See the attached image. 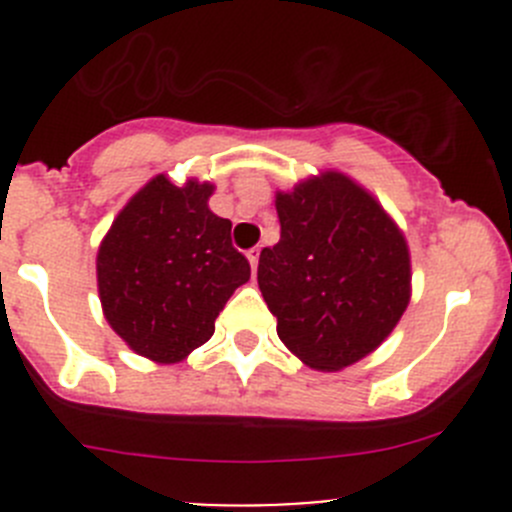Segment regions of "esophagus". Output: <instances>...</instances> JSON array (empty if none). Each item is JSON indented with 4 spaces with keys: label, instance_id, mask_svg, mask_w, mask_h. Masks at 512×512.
Returning <instances> with one entry per match:
<instances>
[{
    "label": "esophagus",
    "instance_id": "obj_1",
    "mask_svg": "<svg viewBox=\"0 0 512 512\" xmlns=\"http://www.w3.org/2000/svg\"><path fill=\"white\" fill-rule=\"evenodd\" d=\"M260 250H262V247H252V250L247 252V260H250L252 272H257V262H260Z\"/></svg>",
    "mask_w": 512,
    "mask_h": 512
}]
</instances>
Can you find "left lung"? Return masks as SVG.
<instances>
[{"mask_svg": "<svg viewBox=\"0 0 512 512\" xmlns=\"http://www.w3.org/2000/svg\"><path fill=\"white\" fill-rule=\"evenodd\" d=\"M280 242L260 252L257 285L282 344L317 371L381 347L411 299V252L384 205L342 170L275 193Z\"/></svg>", "mask_w": 512, "mask_h": 512, "instance_id": "1", "label": "left lung"}]
</instances>
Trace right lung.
I'll list each match as a JSON object with an SVG mask.
<instances>
[{
	"mask_svg": "<svg viewBox=\"0 0 512 512\" xmlns=\"http://www.w3.org/2000/svg\"><path fill=\"white\" fill-rule=\"evenodd\" d=\"M210 180H148L113 218L96 255L98 299L113 332L138 356L178 364L203 347L250 262L232 223L210 210Z\"/></svg>",
	"mask_w": 512,
	"mask_h": 512,
	"instance_id": "right-lung-1",
	"label": "right lung"
}]
</instances>
